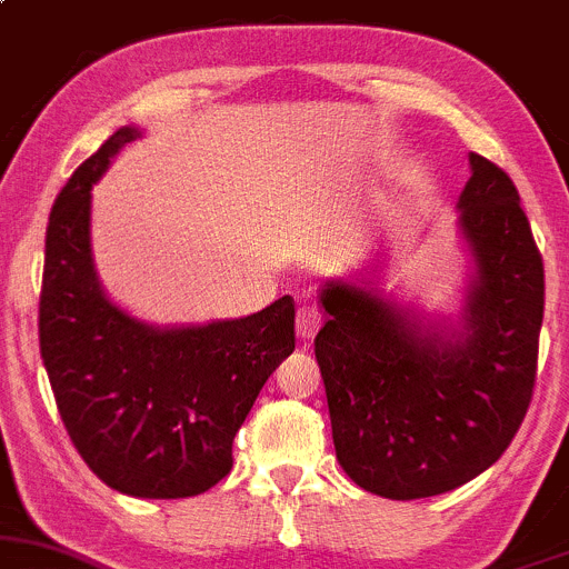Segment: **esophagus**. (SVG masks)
Returning a JSON list of instances; mask_svg holds the SVG:
<instances>
[{
    "instance_id": "esophagus-1",
    "label": "esophagus",
    "mask_w": 569,
    "mask_h": 569,
    "mask_svg": "<svg viewBox=\"0 0 569 569\" xmlns=\"http://www.w3.org/2000/svg\"><path fill=\"white\" fill-rule=\"evenodd\" d=\"M322 326V315L317 311V307H311V303H303L301 309H298L296 315V331L301 339H311L317 331H320Z\"/></svg>"
}]
</instances>
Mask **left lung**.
<instances>
[{
    "label": "left lung",
    "mask_w": 569,
    "mask_h": 569,
    "mask_svg": "<svg viewBox=\"0 0 569 569\" xmlns=\"http://www.w3.org/2000/svg\"><path fill=\"white\" fill-rule=\"evenodd\" d=\"M458 228L472 254L461 326L409 315L377 287L326 282L315 339L336 458L363 491L423 499L486 472L535 393L546 271L510 176L469 154Z\"/></svg>",
    "instance_id": "obj_1"
}]
</instances>
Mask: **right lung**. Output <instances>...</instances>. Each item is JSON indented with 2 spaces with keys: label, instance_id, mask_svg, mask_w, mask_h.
Wrapping results in <instances>:
<instances>
[{
  "label": "right lung",
  "instance_id": "obj_1",
  "mask_svg": "<svg viewBox=\"0 0 569 569\" xmlns=\"http://www.w3.org/2000/svg\"><path fill=\"white\" fill-rule=\"evenodd\" d=\"M140 132L116 130L70 176L46 230L40 356L72 445L106 486L198 497L233 467L236 431L296 350L284 296L258 315L157 328L108 301L91 260V187Z\"/></svg>",
  "mask_w": 569,
  "mask_h": 569
}]
</instances>
